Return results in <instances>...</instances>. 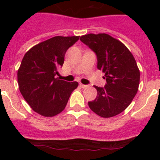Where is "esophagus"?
Here are the masks:
<instances>
[{"label":"esophagus","instance_id":"esophagus-1","mask_svg":"<svg viewBox=\"0 0 160 160\" xmlns=\"http://www.w3.org/2000/svg\"><path fill=\"white\" fill-rule=\"evenodd\" d=\"M80 87L83 89H86V88H88L89 86L88 85H84V84H82V83H80Z\"/></svg>","mask_w":160,"mask_h":160}]
</instances>
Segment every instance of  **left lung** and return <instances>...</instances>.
<instances>
[{
  "instance_id": "obj_1",
  "label": "left lung",
  "mask_w": 160,
  "mask_h": 160,
  "mask_svg": "<svg viewBox=\"0 0 160 160\" xmlns=\"http://www.w3.org/2000/svg\"><path fill=\"white\" fill-rule=\"evenodd\" d=\"M80 40L95 52L98 69L105 73L104 87L94 86L98 94L88 105L102 118H111L128 108L137 94L140 72L136 61L122 42L107 33L83 35Z\"/></svg>"
}]
</instances>
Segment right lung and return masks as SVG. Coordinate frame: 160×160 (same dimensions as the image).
Wrapping results in <instances>:
<instances>
[{
  "label": "right lung",
  "instance_id": "add662e5",
  "mask_svg": "<svg viewBox=\"0 0 160 160\" xmlns=\"http://www.w3.org/2000/svg\"><path fill=\"white\" fill-rule=\"evenodd\" d=\"M79 36H56L37 44L24 55L18 70L20 92L31 108L45 117L60 114L70 94L78 86L77 82L55 78L62 66L66 52Z\"/></svg>",
  "mask_w": 160,
  "mask_h": 160
}]
</instances>
